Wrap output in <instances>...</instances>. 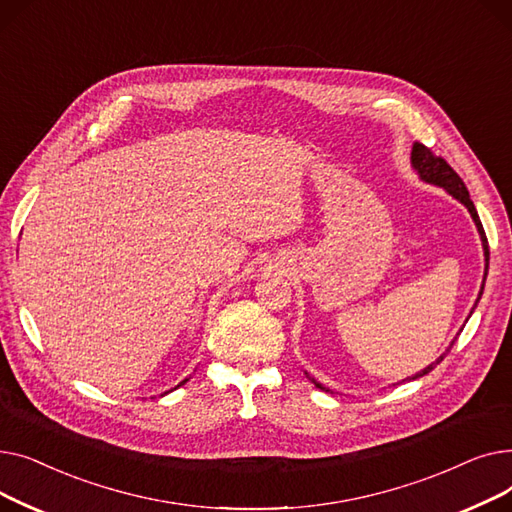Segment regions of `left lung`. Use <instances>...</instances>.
<instances>
[{
	"label": "left lung",
	"instance_id": "obj_1",
	"mask_svg": "<svg viewBox=\"0 0 512 512\" xmlns=\"http://www.w3.org/2000/svg\"><path fill=\"white\" fill-rule=\"evenodd\" d=\"M411 161H413V168L419 172V176L425 180V182H432V184H438V186H444L446 191L452 195V197H456L459 199L467 209H469V213L473 215V220H475V224H477V230H479V234H481V242H483V253H486V274H488V263H490V247H488V238H486V232H483V226H481V222H479V215H477V209H475V205H473V201L469 199V191H467V186H465V182L461 180V176L456 174L450 166H448V161L444 159V157H440V155H436L432 149L429 147H425L423 143H415L413 145V153H411ZM483 282H486V276H483ZM481 292H483V286H481ZM481 292H479V297H481ZM452 344H454V340H452ZM452 344L448 346V351L446 353H450V348H452ZM446 353L436 361V363H432L429 367H425L423 371H419V373H415L413 378H409V380H417V378H421V375H425V373H429L432 371L444 357H446ZM319 390H326L324 386L321 384H317L315 380H311ZM326 392H330V390H326Z\"/></svg>",
	"mask_w": 512,
	"mask_h": 512
}]
</instances>
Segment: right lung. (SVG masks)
<instances>
[{
    "mask_svg": "<svg viewBox=\"0 0 512 512\" xmlns=\"http://www.w3.org/2000/svg\"><path fill=\"white\" fill-rule=\"evenodd\" d=\"M184 382H188V380H184ZM184 382H182V384H184ZM182 384H180V386H182Z\"/></svg>",
    "mask_w": 512,
    "mask_h": 512,
    "instance_id": "obj_1",
    "label": "right lung"
}]
</instances>
